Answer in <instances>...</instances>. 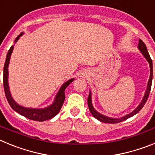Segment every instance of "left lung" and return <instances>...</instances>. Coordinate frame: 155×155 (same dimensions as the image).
<instances>
[{
  "mask_svg": "<svg viewBox=\"0 0 155 155\" xmlns=\"http://www.w3.org/2000/svg\"><path fill=\"white\" fill-rule=\"evenodd\" d=\"M138 50H140V52L143 54V57H145V59L147 60V61L148 62L149 66H150V78H149V80L147 81V89L145 91L144 95H143V98H142L141 102L139 105H137V107L134 109V111H132L131 113H130L129 114L125 115V116L120 117V118H113V117H109V116H106L105 115L101 114L100 113H98V111H96L94 109V108L93 107L92 105V100H91V91H89V95H88V98H87V105H88V108H89V110L91 112V113L92 114V116H94V118H96L97 120H99L101 122H103V123H106V124H118L122 121H124L127 119L130 118L132 116H134V115H136L137 113H138L140 112V110L143 107L144 104L147 102V98H148L149 94H150V88H151V83H152V78H153V64H152V60L150 59V55H149L148 52L147 50V46L144 44V42L141 40V39H139V44H138Z\"/></svg>",
  "mask_w": 155,
  "mask_h": 155,
  "instance_id": "obj_1",
  "label": "left lung"
}]
</instances>
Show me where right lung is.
Masks as SVG:
<instances>
[{"mask_svg": "<svg viewBox=\"0 0 155 155\" xmlns=\"http://www.w3.org/2000/svg\"><path fill=\"white\" fill-rule=\"evenodd\" d=\"M24 34V32H21L15 39V43L17 42V41L20 39V37ZM14 50V45L11 46L10 50H8L7 53L6 61L5 63V67H4V74H3V84H4V88H5V95H6L7 100L8 103L11 105V107L14 110L17 112L21 116L26 117L31 120L35 121H45V120H50L53 118L54 116H57L58 113L61 110L64 104V99H65V91L66 87H68L71 82L74 80V78H71L70 80L67 81L65 83L62 84L58 92L56 94L55 98L53 100V103L51 105H48L47 107L45 108H27L24 107L22 105H19L12 98V94H11L10 88H9V84H8V66H9V62H10L11 56Z\"/></svg>", "mask_w": 155, "mask_h": 155, "instance_id": "obj_1", "label": "right lung"}]
</instances>
